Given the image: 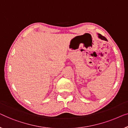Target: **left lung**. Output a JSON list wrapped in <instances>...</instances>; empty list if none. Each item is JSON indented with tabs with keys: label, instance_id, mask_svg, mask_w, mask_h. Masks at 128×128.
<instances>
[{
	"label": "left lung",
	"instance_id": "obj_1",
	"mask_svg": "<svg viewBox=\"0 0 128 128\" xmlns=\"http://www.w3.org/2000/svg\"><path fill=\"white\" fill-rule=\"evenodd\" d=\"M98 38H99L100 39H102V40H107V39L104 36H102V35H101V34H98Z\"/></svg>",
	"mask_w": 128,
	"mask_h": 128
}]
</instances>
